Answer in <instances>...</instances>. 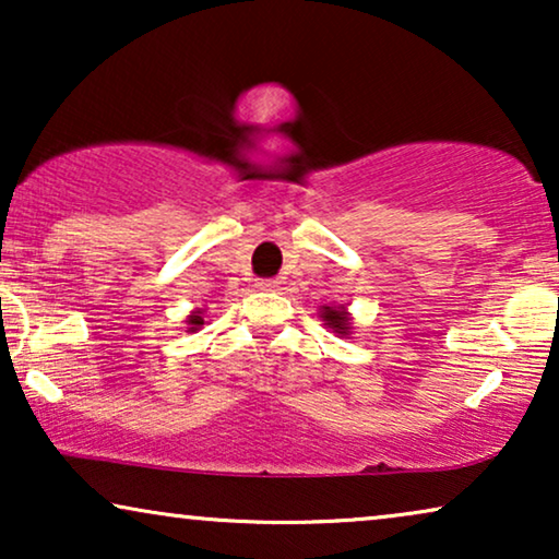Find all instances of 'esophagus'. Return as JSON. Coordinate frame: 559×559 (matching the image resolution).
Returning <instances> with one entry per match:
<instances>
[{
	"label": "esophagus",
	"instance_id": "esophagus-1",
	"mask_svg": "<svg viewBox=\"0 0 559 559\" xmlns=\"http://www.w3.org/2000/svg\"><path fill=\"white\" fill-rule=\"evenodd\" d=\"M257 287L259 289H277L280 287V280L277 277H264V280L257 282Z\"/></svg>",
	"mask_w": 559,
	"mask_h": 559
}]
</instances>
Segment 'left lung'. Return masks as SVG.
Masks as SVG:
<instances>
[{
    "label": "left lung",
    "instance_id": "left-lung-1",
    "mask_svg": "<svg viewBox=\"0 0 559 559\" xmlns=\"http://www.w3.org/2000/svg\"><path fill=\"white\" fill-rule=\"evenodd\" d=\"M323 320L328 328H333L335 333H346L348 331V318L343 316L341 310H333V308H325L323 312Z\"/></svg>",
    "mask_w": 559,
    "mask_h": 559
}]
</instances>
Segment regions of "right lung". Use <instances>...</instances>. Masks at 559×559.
<instances>
[{
  "mask_svg": "<svg viewBox=\"0 0 559 559\" xmlns=\"http://www.w3.org/2000/svg\"><path fill=\"white\" fill-rule=\"evenodd\" d=\"M188 323H190V325H193V328H198V325H203L201 310H198V312H193V316H190V318H188Z\"/></svg>",
  "mask_w": 559,
  "mask_h": 559,
  "instance_id": "1",
  "label": "right lung"
}]
</instances>
